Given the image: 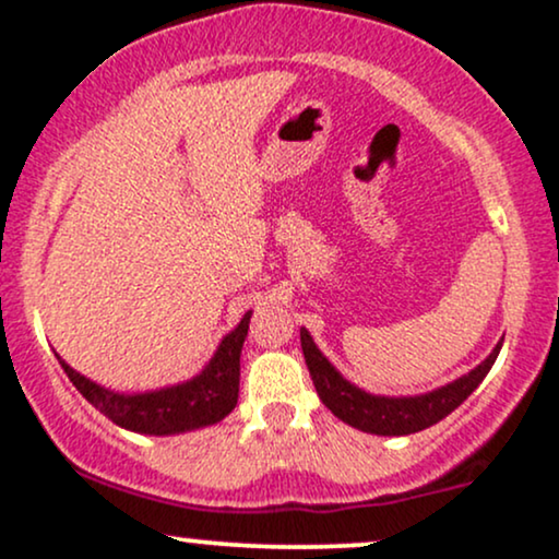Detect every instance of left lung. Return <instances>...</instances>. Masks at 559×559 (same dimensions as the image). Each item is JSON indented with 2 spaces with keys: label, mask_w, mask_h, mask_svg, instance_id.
<instances>
[{
  "label": "left lung",
  "mask_w": 559,
  "mask_h": 559,
  "mask_svg": "<svg viewBox=\"0 0 559 559\" xmlns=\"http://www.w3.org/2000/svg\"><path fill=\"white\" fill-rule=\"evenodd\" d=\"M299 342L301 352H305L307 370H310L312 383H316L318 389L320 402H323L338 420H344L346 426L376 436L418 433L423 428H431L433 423L444 420L449 413H454V409L478 389V383L484 381L486 373H489L499 349H502V342H499L484 362L476 365L471 373L454 378L447 386H439L415 396H383L370 394V391L346 381V378L333 368L329 357L318 349V344L312 342L310 331L307 329H299Z\"/></svg>",
  "instance_id": "obj_1"
}]
</instances>
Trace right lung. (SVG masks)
<instances>
[{"label":"right lung","instance_id":"add662e5","mask_svg":"<svg viewBox=\"0 0 559 559\" xmlns=\"http://www.w3.org/2000/svg\"><path fill=\"white\" fill-rule=\"evenodd\" d=\"M252 310L243 312L234 331L226 333L217 344L215 355L194 378L173 386L152 391H112L94 383L92 378L81 376L57 355L73 386L92 402L102 415H107L115 426L126 431L146 436H176L197 428L221 423L239 400V370H241V346L249 331Z\"/></svg>","mask_w":559,"mask_h":559}]
</instances>
